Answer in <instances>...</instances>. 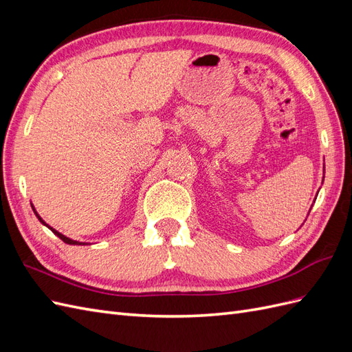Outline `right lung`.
Here are the masks:
<instances>
[{"mask_svg": "<svg viewBox=\"0 0 352 352\" xmlns=\"http://www.w3.org/2000/svg\"><path fill=\"white\" fill-rule=\"evenodd\" d=\"M32 208H34V207H32ZM34 211H35V208H34ZM35 214H36V217H38V220L42 223V225H45L52 233H54V235H57L63 242H66V243H69V245H85V242H78V241H73V239H70V238H67V236H65V235H61V233L60 232H57L56 229H52V228H50L48 225H47V223L44 221V220H42L41 217H39V214H38V212L35 211Z\"/></svg>", "mask_w": 352, "mask_h": 352, "instance_id": "add662e5", "label": "right lung"}]
</instances>
